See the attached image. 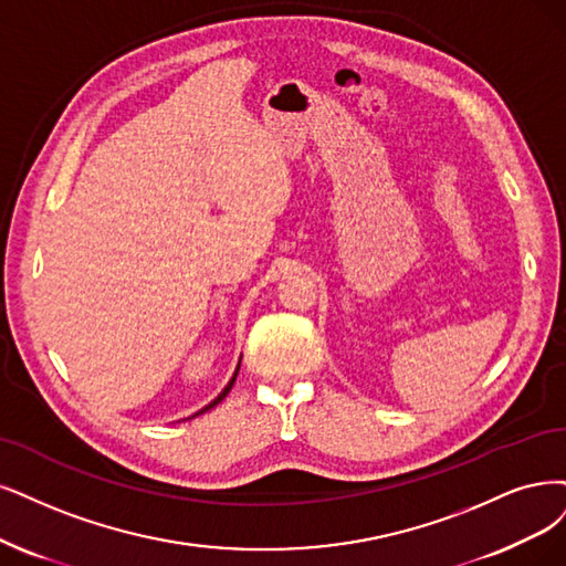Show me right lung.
I'll return each mask as SVG.
<instances>
[{
    "instance_id": "1",
    "label": "right lung",
    "mask_w": 566,
    "mask_h": 566,
    "mask_svg": "<svg viewBox=\"0 0 566 566\" xmlns=\"http://www.w3.org/2000/svg\"><path fill=\"white\" fill-rule=\"evenodd\" d=\"M238 370H240V364H238V368H235V373H233V378H230V382H228V385L223 387V391H221V394L217 396V399H214L212 403H209V406H205L202 410H198L196 415H202V412H207L209 408H214V406H219V403H221V401L226 399V396H228V391H230V389H233V385H235V378H238ZM196 415H193V417H196Z\"/></svg>"
}]
</instances>
